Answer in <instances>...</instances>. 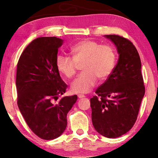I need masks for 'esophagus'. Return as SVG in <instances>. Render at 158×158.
<instances>
[{
    "instance_id": "34e87169",
    "label": "esophagus",
    "mask_w": 158,
    "mask_h": 158,
    "mask_svg": "<svg viewBox=\"0 0 158 158\" xmlns=\"http://www.w3.org/2000/svg\"><path fill=\"white\" fill-rule=\"evenodd\" d=\"M77 97H78L79 98H85V96H84V95H82V94H79V95H77Z\"/></svg>"
}]
</instances>
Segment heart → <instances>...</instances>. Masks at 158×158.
<instances>
[{
  "label": "heart",
  "instance_id": "heart-1",
  "mask_svg": "<svg viewBox=\"0 0 158 158\" xmlns=\"http://www.w3.org/2000/svg\"><path fill=\"white\" fill-rule=\"evenodd\" d=\"M70 51L73 58L59 55L56 66L61 74L71 78L76 73L77 64L83 62L81 68L83 72L71 84V90L74 94H87L96 84L97 77L101 81L106 80L115 68L117 54L110 45L83 40L73 45Z\"/></svg>",
  "mask_w": 158,
  "mask_h": 158
}]
</instances>
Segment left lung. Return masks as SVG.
Wrapping results in <instances>:
<instances>
[{
  "label": "left lung",
  "mask_w": 158,
  "mask_h": 158,
  "mask_svg": "<svg viewBox=\"0 0 158 158\" xmlns=\"http://www.w3.org/2000/svg\"><path fill=\"white\" fill-rule=\"evenodd\" d=\"M115 44L118 60L111 75L90 98L91 118L100 135L116 138L126 134L137 120L145 88L141 60L132 43L118 35H105Z\"/></svg>",
  "instance_id": "obj_1"
}]
</instances>
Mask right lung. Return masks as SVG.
<instances>
[{
	"label": "right lung",
	"mask_w": 158,
	"mask_h": 158,
	"mask_svg": "<svg viewBox=\"0 0 158 158\" xmlns=\"http://www.w3.org/2000/svg\"><path fill=\"white\" fill-rule=\"evenodd\" d=\"M63 40L55 36L39 37L32 41L17 64V103L31 131L43 139L60 137L67 127V114L77 96H64L68 85L56 66L58 49Z\"/></svg>",
	"instance_id": "obj_1"
}]
</instances>
